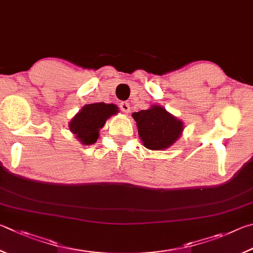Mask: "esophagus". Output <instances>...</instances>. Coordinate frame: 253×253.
Here are the masks:
<instances>
[{
    "label": "esophagus",
    "instance_id": "1",
    "mask_svg": "<svg viewBox=\"0 0 253 253\" xmlns=\"http://www.w3.org/2000/svg\"><path fill=\"white\" fill-rule=\"evenodd\" d=\"M120 110L122 111V112H124V113H127L130 111V103L129 102H121V103H120Z\"/></svg>",
    "mask_w": 253,
    "mask_h": 253
}]
</instances>
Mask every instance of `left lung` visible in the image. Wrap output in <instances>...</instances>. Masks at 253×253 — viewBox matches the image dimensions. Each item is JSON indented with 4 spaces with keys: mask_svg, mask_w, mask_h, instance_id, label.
I'll list each match as a JSON object with an SVG mask.
<instances>
[{
    "mask_svg": "<svg viewBox=\"0 0 253 253\" xmlns=\"http://www.w3.org/2000/svg\"><path fill=\"white\" fill-rule=\"evenodd\" d=\"M132 117L138 126L140 139L150 150L169 148L179 139L183 130L182 122L159 105L134 112Z\"/></svg>",
    "mask_w": 253,
    "mask_h": 253,
    "instance_id": "8db88e82",
    "label": "left lung"
}]
</instances>
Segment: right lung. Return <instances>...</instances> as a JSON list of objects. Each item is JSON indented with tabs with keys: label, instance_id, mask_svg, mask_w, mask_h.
<instances>
[{
	"label": "right lung",
	"instance_id": "add662e5",
	"mask_svg": "<svg viewBox=\"0 0 253 253\" xmlns=\"http://www.w3.org/2000/svg\"><path fill=\"white\" fill-rule=\"evenodd\" d=\"M115 113H118V108L114 104L103 102L86 104L70 122V130L83 144H93L99 138V131L106 120Z\"/></svg>",
	"mask_w": 253,
	"mask_h": 253
}]
</instances>
